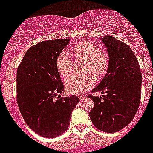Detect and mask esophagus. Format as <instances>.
<instances>
[{
	"mask_svg": "<svg viewBox=\"0 0 153 153\" xmlns=\"http://www.w3.org/2000/svg\"><path fill=\"white\" fill-rule=\"evenodd\" d=\"M79 99H80V101H83L86 97L85 95H79Z\"/></svg>",
	"mask_w": 153,
	"mask_h": 153,
	"instance_id": "34e87169",
	"label": "esophagus"
}]
</instances>
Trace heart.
Wrapping results in <instances>:
<instances>
[{"label":"heart","instance_id":"b5f03b06","mask_svg":"<svg viewBox=\"0 0 153 153\" xmlns=\"http://www.w3.org/2000/svg\"><path fill=\"white\" fill-rule=\"evenodd\" d=\"M73 52L87 60L86 71L94 72L97 77L104 76L109 67V56L92 43L82 42L75 46ZM56 67L59 73L62 76L69 74L72 67V60L67 51H62L58 55ZM95 83V77L92 73L84 74H72L65 79L64 84L68 93L79 94L91 88Z\"/></svg>","mask_w":153,"mask_h":153}]
</instances>
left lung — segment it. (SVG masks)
<instances>
[{
	"label": "left lung",
	"mask_w": 153,
	"mask_h": 153,
	"mask_svg": "<svg viewBox=\"0 0 153 153\" xmlns=\"http://www.w3.org/2000/svg\"><path fill=\"white\" fill-rule=\"evenodd\" d=\"M106 48L109 67L101 82L89 95L94 106L90 117L96 128L113 133L128 126L137 114L140 101L142 75L137 59L126 44L111 36L99 39Z\"/></svg>",
	"instance_id": "8db88e82"
}]
</instances>
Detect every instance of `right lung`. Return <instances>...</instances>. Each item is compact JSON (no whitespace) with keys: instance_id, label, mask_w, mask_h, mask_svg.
Returning a JSON list of instances; mask_svg holds the SVG:
<instances>
[{"instance_id":"1","label":"right lung","mask_w":153,"mask_h":153,"mask_svg":"<svg viewBox=\"0 0 153 153\" xmlns=\"http://www.w3.org/2000/svg\"><path fill=\"white\" fill-rule=\"evenodd\" d=\"M69 42L70 39H53L32 46L17 68L20 111L29 128L44 137H56L67 130L72 111L79 102L76 95L59 98L64 87L56 59Z\"/></svg>"}]
</instances>
